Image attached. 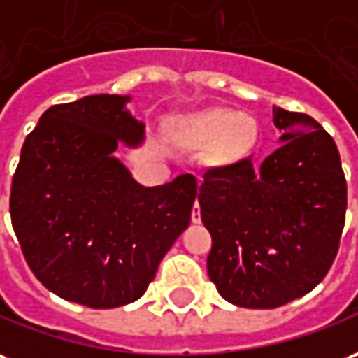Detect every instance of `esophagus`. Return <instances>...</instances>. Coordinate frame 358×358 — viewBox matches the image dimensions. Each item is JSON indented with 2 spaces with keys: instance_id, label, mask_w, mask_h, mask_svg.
<instances>
[{
  "instance_id": "esophagus-1",
  "label": "esophagus",
  "mask_w": 358,
  "mask_h": 358,
  "mask_svg": "<svg viewBox=\"0 0 358 358\" xmlns=\"http://www.w3.org/2000/svg\"><path fill=\"white\" fill-rule=\"evenodd\" d=\"M191 220H193V224H199V222H201V206H199V203H194Z\"/></svg>"
}]
</instances>
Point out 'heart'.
Listing matches in <instances>:
<instances>
[{"label":"heart","mask_w":358,"mask_h":358,"mask_svg":"<svg viewBox=\"0 0 358 358\" xmlns=\"http://www.w3.org/2000/svg\"><path fill=\"white\" fill-rule=\"evenodd\" d=\"M181 134L196 144H212V155L220 164H231L248 155L257 142V124L224 108H208L181 120Z\"/></svg>","instance_id":"heart-1"}]
</instances>
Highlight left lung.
I'll list each match as a JSON object with an SVG mask.
<instances>
[{
	"label": "left lung",
	"mask_w": 358,
	"mask_h": 358,
	"mask_svg": "<svg viewBox=\"0 0 358 358\" xmlns=\"http://www.w3.org/2000/svg\"><path fill=\"white\" fill-rule=\"evenodd\" d=\"M278 148L255 167L208 169L199 187L212 236L208 277L234 306L271 310L308 294L337 255L347 185L334 138L302 113L273 107Z\"/></svg>",
	"instance_id": "1"
}]
</instances>
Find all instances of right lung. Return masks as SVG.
Returning <instances> with one entry per match:
<instances>
[{"label":"right lung","mask_w":358,"mask_h":358,"mask_svg":"<svg viewBox=\"0 0 358 358\" xmlns=\"http://www.w3.org/2000/svg\"><path fill=\"white\" fill-rule=\"evenodd\" d=\"M130 101L90 95L48 108L24 140L11 185V222L34 277L95 310L146 292L196 199L193 175L144 187L115 155L146 140Z\"/></svg>","instance_id":"obj_1"}]
</instances>
